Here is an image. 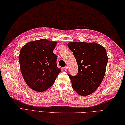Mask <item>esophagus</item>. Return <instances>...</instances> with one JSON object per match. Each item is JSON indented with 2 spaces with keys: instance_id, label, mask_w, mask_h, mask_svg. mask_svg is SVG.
<instances>
[{
  "instance_id": "esophagus-1",
  "label": "esophagus",
  "mask_w": 125,
  "mask_h": 125,
  "mask_svg": "<svg viewBox=\"0 0 125 125\" xmlns=\"http://www.w3.org/2000/svg\"><path fill=\"white\" fill-rule=\"evenodd\" d=\"M68 66H65V67H63V70H65V71H66L67 69H68Z\"/></svg>"
}]
</instances>
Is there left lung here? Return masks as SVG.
<instances>
[{
    "instance_id": "obj_1",
    "label": "left lung",
    "mask_w": 125,
    "mask_h": 125,
    "mask_svg": "<svg viewBox=\"0 0 125 125\" xmlns=\"http://www.w3.org/2000/svg\"><path fill=\"white\" fill-rule=\"evenodd\" d=\"M68 47L78 64V73L69 75L73 88L80 96L95 92L105 75L108 58L105 48L96 42H70Z\"/></svg>"
}]
</instances>
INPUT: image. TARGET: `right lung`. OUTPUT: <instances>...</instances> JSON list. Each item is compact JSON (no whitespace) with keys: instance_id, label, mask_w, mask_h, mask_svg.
Listing matches in <instances>:
<instances>
[{"instance_id":"right-lung-1","label":"right lung","mask_w":125,"mask_h":125,"mask_svg":"<svg viewBox=\"0 0 125 125\" xmlns=\"http://www.w3.org/2000/svg\"><path fill=\"white\" fill-rule=\"evenodd\" d=\"M56 42L39 39L28 42L20 51L21 73L31 89L42 92L51 87L61 72L57 65V56L53 52Z\"/></svg>"}]
</instances>
